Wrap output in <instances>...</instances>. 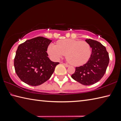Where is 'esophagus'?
<instances>
[{"label": "esophagus", "mask_w": 121, "mask_h": 121, "mask_svg": "<svg viewBox=\"0 0 121 121\" xmlns=\"http://www.w3.org/2000/svg\"><path fill=\"white\" fill-rule=\"evenodd\" d=\"M62 64L64 65H65V67H69V65H68V64H67V63H63V62H62Z\"/></svg>", "instance_id": "34e87169"}]
</instances>
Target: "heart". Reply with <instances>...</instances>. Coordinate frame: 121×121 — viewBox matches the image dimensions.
Masks as SVG:
<instances>
[{
    "label": "heart",
    "instance_id": "heart-1",
    "mask_svg": "<svg viewBox=\"0 0 121 121\" xmlns=\"http://www.w3.org/2000/svg\"><path fill=\"white\" fill-rule=\"evenodd\" d=\"M48 54L54 60H58L66 53V59L71 65L75 66L86 63L91 56V48L85 41L71 39L59 40L57 45L50 44L48 50Z\"/></svg>",
    "mask_w": 121,
    "mask_h": 121
}]
</instances>
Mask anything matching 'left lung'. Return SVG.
<instances>
[{
  "instance_id": "obj_1",
  "label": "left lung",
  "mask_w": 121,
  "mask_h": 121,
  "mask_svg": "<svg viewBox=\"0 0 121 121\" xmlns=\"http://www.w3.org/2000/svg\"><path fill=\"white\" fill-rule=\"evenodd\" d=\"M92 48L89 61L83 65L76 67L71 77L84 85H92L99 82L104 76L109 64V54L105 46L97 41L85 40Z\"/></svg>"
}]
</instances>
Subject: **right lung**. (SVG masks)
<instances>
[{
    "mask_svg": "<svg viewBox=\"0 0 121 121\" xmlns=\"http://www.w3.org/2000/svg\"><path fill=\"white\" fill-rule=\"evenodd\" d=\"M51 42L43 37H37L18 46L14 65L16 74L24 83L38 86L51 77L59 63L48 58L46 51Z\"/></svg>",
    "mask_w": 121,
    "mask_h": 121,
    "instance_id": "right-lung-1",
    "label": "right lung"
}]
</instances>
